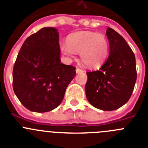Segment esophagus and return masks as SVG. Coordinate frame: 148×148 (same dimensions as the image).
<instances>
[{"label":"esophagus","mask_w":148,"mask_h":148,"mask_svg":"<svg viewBox=\"0 0 148 148\" xmlns=\"http://www.w3.org/2000/svg\"><path fill=\"white\" fill-rule=\"evenodd\" d=\"M75 71H76V73H84V70H81V69H79V68H76V70H75Z\"/></svg>","instance_id":"34e87169"}]
</instances>
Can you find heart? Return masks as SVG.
I'll return each mask as SVG.
<instances>
[{
  "mask_svg": "<svg viewBox=\"0 0 148 148\" xmlns=\"http://www.w3.org/2000/svg\"><path fill=\"white\" fill-rule=\"evenodd\" d=\"M109 42L104 35L95 32H78L69 35L67 42L60 44V50L68 59L80 53L82 62L90 68L102 64L109 54Z\"/></svg>",
  "mask_w": 148,
  "mask_h": 148,
  "instance_id": "obj_1",
  "label": "heart"
}]
</instances>
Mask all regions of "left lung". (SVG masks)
Returning a JSON list of instances; mask_svg holds the SVG:
<instances>
[{
	"label": "left lung",
	"instance_id": "1",
	"mask_svg": "<svg viewBox=\"0 0 148 148\" xmlns=\"http://www.w3.org/2000/svg\"><path fill=\"white\" fill-rule=\"evenodd\" d=\"M110 44L108 58L99 70L87 72L86 96L95 108L111 111L130 99L136 82V58L125 38L113 29L106 31Z\"/></svg>",
	"mask_w": 148,
	"mask_h": 148
}]
</instances>
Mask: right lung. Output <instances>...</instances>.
<instances>
[{"label": "right lung", "mask_w": 148, "mask_h": 148, "mask_svg": "<svg viewBox=\"0 0 148 148\" xmlns=\"http://www.w3.org/2000/svg\"><path fill=\"white\" fill-rule=\"evenodd\" d=\"M59 34L44 27L23 42L13 68V90L29 110L45 113L60 105L75 75V68L61 63Z\"/></svg>", "instance_id": "obj_1"}]
</instances>
